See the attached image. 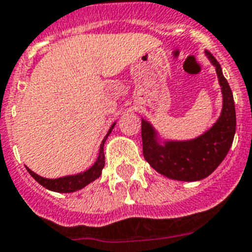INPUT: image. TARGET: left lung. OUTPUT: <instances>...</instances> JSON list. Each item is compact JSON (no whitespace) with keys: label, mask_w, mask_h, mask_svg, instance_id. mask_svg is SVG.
<instances>
[{"label":"left lung","mask_w":252,"mask_h":252,"mask_svg":"<svg viewBox=\"0 0 252 252\" xmlns=\"http://www.w3.org/2000/svg\"><path fill=\"white\" fill-rule=\"evenodd\" d=\"M206 55L216 66L223 98L221 115L212 127L195 139L168 140L161 144L153 125L141 120L144 158L151 168L170 179L195 182L212 174L226 158L235 137L236 111L232 91L216 58L209 51H206Z\"/></svg>","instance_id":"1"}]
</instances>
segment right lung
<instances>
[{
    "label": "right lung",
    "instance_id": "add662e5",
    "mask_svg": "<svg viewBox=\"0 0 252 252\" xmlns=\"http://www.w3.org/2000/svg\"><path fill=\"white\" fill-rule=\"evenodd\" d=\"M115 124L112 125L107 132V135L104 136L103 141H102L101 146H99V153H98V158L95 160V162L91 166L88 170L83 171V173H79V174H74V175H66V177H62V178H57V179H48V178L40 177L37 175L36 173H34L32 170L26 166L28 171L30 173V175L36 180L37 183L41 184L44 188L49 189V190H53V192H58V193H72L75 192V190H79V189L84 188L87 184L92 183L93 180H95L97 178H99V175L102 174V169L104 166V153H103V146L104 142H106L107 137L110 136L111 131L112 128L115 127Z\"/></svg>",
    "mask_w": 252,
    "mask_h": 252
}]
</instances>
